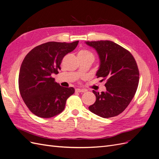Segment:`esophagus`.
<instances>
[{
  "label": "esophagus",
  "instance_id": "obj_1",
  "mask_svg": "<svg viewBox=\"0 0 159 159\" xmlns=\"http://www.w3.org/2000/svg\"><path fill=\"white\" fill-rule=\"evenodd\" d=\"M86 90L84 89H79V88H77L75 89V91L76 92H78V93H84L85 92Z\"/></svg>",
  "mask_w": 159,
  "mask_h": 159
}]
</instances>
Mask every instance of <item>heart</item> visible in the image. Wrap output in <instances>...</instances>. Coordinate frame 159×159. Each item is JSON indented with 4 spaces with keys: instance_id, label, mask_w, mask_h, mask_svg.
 <instances>
[{
    "instance_id": "1",
    "label": "heart",
    "mask_w": 159,
    "mask_h": 159,
    "mask_svg": "<svg viewBox=\"0 0 159 159\" xmlns=\"http://www.w3.org/2000/svg\"><path fill=\"white\" fill-rule=\"evenodd\" d=\"M79 55H82V56H93V55L91 54V53L88 50H81L78 53Z\"/></svg>"
}]
</instances>
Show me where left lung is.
Returning a JSON list of instances; mask_svg holds the SVG:
<instances>
[{
    "label": "left lung",
    "instance_id": "8db88e82",
    "mask_svg": "<svg viewBox=\"0 0 159 159\" xmlns=\"http://www.w3.org/2000/svg\"><path fill=\"white\" fill-rule=\"evenodd\" d=\"M97 52L99 58L98 78L106 79V91L99 93L93 90L95 102L90 111L103 118L117 116L131 102L137 89L139 71L132 54L110 40L85 42Z\"/></svg>",
    "mask_w": 159,
    "mask_h": 159
}]
</instances>
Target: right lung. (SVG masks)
Instances as JSON below:
<instances>
[{"mask_svg": "<svg viewBox=\"0 0 159 159\" xmlns=\"http://www.w3.org/2000/svg\"><path fill=\"white\" fill-rule=\"evenodd\" d=\"M79 41L48 42L33 48L21 64L18 87L30 111L38 117L50 118L63 111L74 88H64L52 78L60 70L63 57L73 51Z\"/></svg>", "mask_w": 159, "mask_h": 159, "instance_id": "1", "label": "right lung"}]
</instances>
